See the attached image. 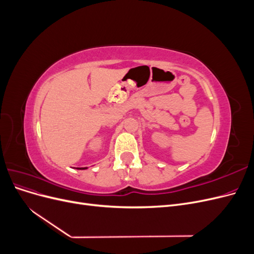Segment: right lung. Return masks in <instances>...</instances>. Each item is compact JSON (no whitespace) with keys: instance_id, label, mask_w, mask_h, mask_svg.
Returning a JSON list of instances; mask_svg holds the SVG:
<instances>
[{"instance_id":"obj_1","label":"right lung","mask_w":254,"mask_h":254,"mask_svg":"<svg viewBox=\"0 0 254 254\" xmlns=\"http://www.w3.org/2000/svg\"><path fill=\"white\" fill-rule=\"evenodd\" d=\"M87 167H77V170H86Z\"/></svg>"}]
</instances>
